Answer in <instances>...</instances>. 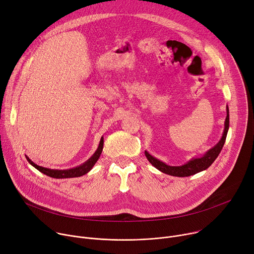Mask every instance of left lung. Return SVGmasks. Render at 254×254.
<instances>
[{"mask_svg":"<svg viewBox=\"0 0 254 254\" xmlns=\"http://www.w3.org/2000/svg\"><path fill=\"white\" fill-rule=\"evenodd\" d=\"M226 111H227V117L225 120V124H224L225 127H224V131H223L221 140L213 148L207 150L200 157H193L190 161H188L186 164L180 165V166H170V165L162 162L161 160L153 157L148 151H145V155H146L147 159L149 160V162L155 168L160 170L161 172L166 173L168 175H172V176H177V177L190 176V175L196 174L200 171L207 169L213 164L214 161L219 156V154L225 144V141H226V136H227L228 129H229V107H228V105L226 106Z\"/></svg>","mask_w":254,"mask_h":254,"instance_id":"left-lung-1","label":"left lung"}]
</instances>
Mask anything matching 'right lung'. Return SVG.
I'll list each match as a JSON object with an SVG mask.
<instances>
[{
    "label": "right lung",
    "instance_id": "add662e5",
    "mask_svg": "<svg viewBox=\"0 0 254 254\" xmlns=\"http://www.w3.org/2000/svg\"><path fill=\"white\" fill-rule=\"evenodd\" d=\"M103 136H101L100 139V142H99V145H98V148L97 150L95 151V153L92 155L86 162H84L83 164L77 166V167H74V168H71V169H64V170H61V169H50V168H45V167H42V166H38L37 164H35L33 161H31L29 159V157L26 156V159L28 162L34 167L36 168L38 171H40L41 173L48 175L50 177H53V178H73V177H80L82 175H85L87 174L92 168H93V166L95 165V163L97 162V160L99 159L101 153H102V150H103Z\"/></svg>",
    "mask_w": 254,
    "mask_h": 254
}]
</instances>
